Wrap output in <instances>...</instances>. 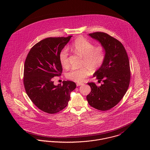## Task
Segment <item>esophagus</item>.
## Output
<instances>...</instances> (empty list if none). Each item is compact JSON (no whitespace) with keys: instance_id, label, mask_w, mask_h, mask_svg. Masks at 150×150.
I'll list each match as a JSON object with an SVG mask.
<instances>
[{"instance_id":"esophagus-1","label":"esophagus","mask_w":150,"mask_h":150,"mask_svg":"<svg viewBox=\"0 0 150 150\" xmlns=\"http://www.w3.org/2000/svg\"><path fill=\"white\" fill-rule=\"evenodd\" d=\"M84 84V83H77V84H76V85L77 86H82V85H83Z\"/></svg>"}]
</instances>
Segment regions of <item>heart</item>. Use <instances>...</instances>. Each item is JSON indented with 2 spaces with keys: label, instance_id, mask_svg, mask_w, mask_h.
Here are the masks:
<instances>
[{
  "label": "heart",
  "instance_id": "b5f03b06",
  "mask_svg": "<svg viewBox=\"0 0 150 150\" xmlns=\"http://www.w3.org/2000/svg\"><path fill=\"white\" fill-rule=\"evenodd\" d=\"M74 52L83 57L80 69H73L66 74V77L74 82L83 81L92 73L96 71L103 65L106 59V51L103 46L97 45L84 37H79L72 44ZM59 60L63 67H69V51L66 48L59 52Z\"/></svg>",
  "mask_w": 150,
  "mask_h": 150
}]
</instances>
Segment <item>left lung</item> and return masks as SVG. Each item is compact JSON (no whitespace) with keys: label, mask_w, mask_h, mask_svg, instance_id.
Here are the masks:
<instances>
[{"label":"left lung","mask_w":150,"mask_h":150,"mask_svg":"<svg viewBox=\"0 0 150 150\" xmlns=\"http://www.w3.org/2000/svg\"><path fill=\"white\" fill-rule=\"evenodd\" d=\"M89 36L99 41L106 51V59L93 77L103 83L98 86L88 83L91 91L86 96L89 105L97 110L106 111L116 106L128 89L130 70L128 56L120 41L106 33L96 32Z\"/></svg>","instance_id":"8db88e82"}]
</instances>
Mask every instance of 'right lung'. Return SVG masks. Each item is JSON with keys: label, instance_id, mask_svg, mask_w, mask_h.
Instances as JSON below:
<instances>
[{"label": "right lung", "instance_id": "right-lung-1", "mask_svg": "<svg viewBox=\"0 0 150 150\" xmlns=\"http://www.w3.org/2000/svg\"><path fill=\"white\" fill-rule=\"evenodd\" d=\"M71 38H48L33 45L24 64L23 85L34 105L48 114L57 113L67 106L75 83L64 81L63 85L54 84L52 78L61 76L62 67L59 60L60 51Z\"/></svg>", "mask_w": 150, "mask_h": 150}]
</instances>
